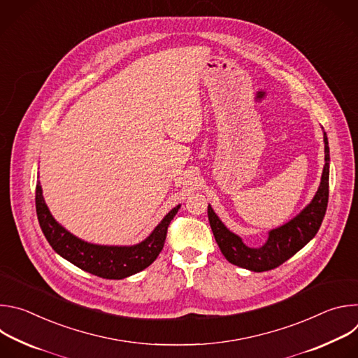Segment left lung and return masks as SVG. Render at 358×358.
<instances>
[{
	"mask_svg": "<svg viewBox=\"0 0 358 358\" xmlns=\"http://www.w3.org/2000/svg\"><path fill=\"white\" fill-rule=\"evenodd\" d=\"M324 138V169L319 189L310 203L299 215L285 225L269 231L268 241L259 248H249L242 242V238L231 232L218 215L208 206V220L214 232L215 241L228 262L252 271L265 272L278 268L306 243H309L317 234L329 202V169H330V150L327 134Z\"/></svg>",
	"mask_w": 358,
	"mask_h": 358,
	"instance_id": "left-lung-1",
	"label": "left lung"
}]
</instances>
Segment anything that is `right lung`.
Segmentation results:
<instances>
[{"label":"right lung","mask_w":358,"mask_h":358,"mask_svg":"<svg viewBox=\"0 0 358 358\" xmlns=\"http://www.w3.org/2000/svg\"><path fill=\"white\" fill-rule=\"evenodd\" d=\"M35 207L46 241L64 259L99 278L124 279L138 273L157 259L166 242L167 228L181 206L173 208L144 241L131 246L89 243L66 231L49 213L39 181L35 191Z\"/></svg>","instance_id":"add662e5"}]
</instances>
